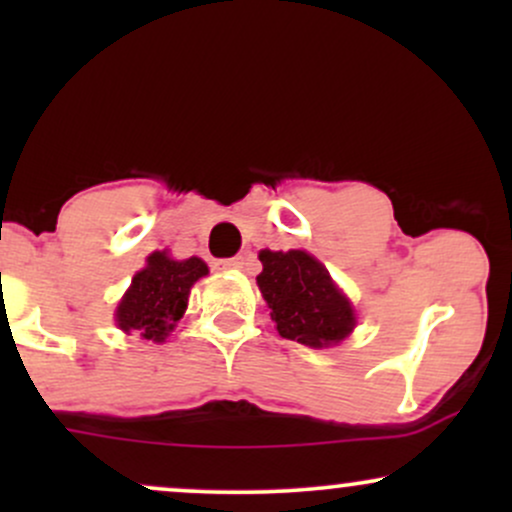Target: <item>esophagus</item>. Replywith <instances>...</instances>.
<instances>
[{"label": "esophagus", "mask_w": 512, "mask_h": 512, "mask_svg": "<svg viewBox=\"0 0 512 512\" xmlns=\"http://www.w3.org/2000/svg\"><path fill=\"white\" fill-rule=\"evenodd\" d=\"M245 260L243 257H226V260H216V267L219 269H243Z\"/></svg>", "instance_id": "34e87169"}]
</instances>
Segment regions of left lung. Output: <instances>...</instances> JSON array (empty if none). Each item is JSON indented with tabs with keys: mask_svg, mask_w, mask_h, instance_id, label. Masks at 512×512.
<instances>
[{
	"mask_svg": "<svg viewBox=\"0 0 512 512\" xmlns=\"http://www.w3.org/2000/svg\"><path fill=\"white\" fill-rule=\"evenodd\" d=\"M260 262L257 286L272 308L269 315L281 337L325 349L354 332V305L337 289L320 260L305 250H262Z\"/></svg>",
	"mask_w": 512,
	"mask_h": 512,
	"instance_id": "1",
	"label": "left lung"
}]
</instances>
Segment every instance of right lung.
Listing matches in <instances>:
<instances>
[{
	"label": "right lung",
	"instance_id": "add662e5",
	"mask_svg": "<svg viewBox=\"0 0 512 512\" xmlns=\"http://www.w3.org/2000/svg\"><path fill=\"white\" fill-rule=\"evenodd\" d=\"M207 274L209 267L199 257L173 260L166 250L151 252L146 267L134 274L132 286L117 305V327L137 332L149 342H166L185 313L192 284Z\"/></svg>",
	"mask_w": 512,
	"mask_h": 512
}]
</instances>
